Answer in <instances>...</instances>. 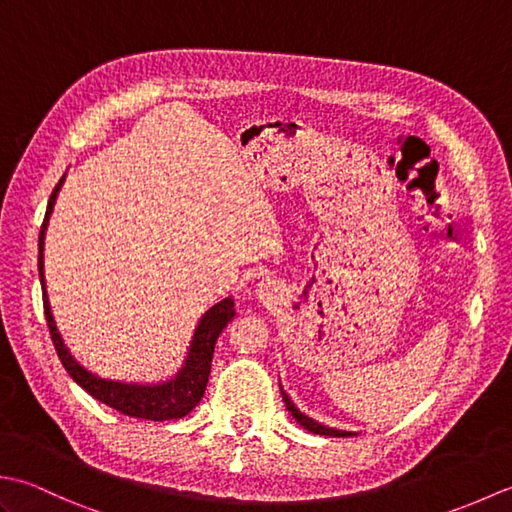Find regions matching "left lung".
<instances>
[{
    "label": "left lung",
    "instance_id": "left-lung-1",
    "mask_svg": "<svg viewBox=\"0 0 512 512\" xmlns=\"http://www.w3.org/2000/svg\"><path fill=\"white\" fill-rule=\"evenodd\" d=\"M281 396H284V402H286V409L292 413V418H295L303 429L306 431H310V433H317V436H334V438H347V436H354V433H350V431H336V429H330V427H323V424H319V422H314L312 418H308V416H303V413L292 405V400L284 394V391H281Z\"/></svg>",
    "mask_w": 512,
    "mask_h": 512
}]
</instances>
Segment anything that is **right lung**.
I'll use <instances>...</instances> for the list:
<instances>
[{
	"label": "right lung",
	"instance_id": "obj_1",
	"mask_svg": "<svg viewBox=\"0 0 512 512\" xmlns=\"http://www.w3.org/2000/svg\"><path fill=\"white\" fill-rule=\"evenodd\" d=\"M59 180L57 187H54L50 200H48V209H46V220H43L41 233H39V277H41V286H43V312H46V321L50 328V336L54 343V350H57L61 363L65 367L74 383H79L88 394L96 400H101L103 405L112 407L116 411L125 413L129 418H145V420H178L184 418L187 413L198 405L204 396L206 383H209V374H211V361H213V350H215V341L217 336L222 334L226 328V323L235 317V303L228 297L204 314L198 330H195L191 350L187 356V363L180 369V374L169 380V383L162 385H123V383H114V380H105L90 374L88 369H83L79 363L70 356L68 347L63 345L61 336L57 332V325H54L52 312H50V303L46 295V281H43V233H46V224H48V215L52 211V204L57 200V191L61 189Z\"/></svg>",
	"mask_w": 512,
	"mask_h": 512
}]
</instances>
